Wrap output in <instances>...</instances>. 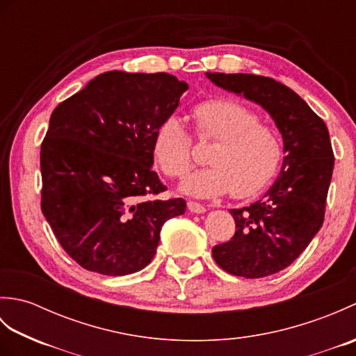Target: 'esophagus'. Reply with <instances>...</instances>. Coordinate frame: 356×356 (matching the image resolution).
<instances>
[{
  "label": "esophagus",
  "instance_id": "obj_1",
  "mask_svg": "<svg viewBox=\"0 0 356 356\" xmlns=\"http://www.w3.org/2000/svg\"><path fill=\"white\" fill-rule=\"evenodd\" d=\"M188 209H190L191 213H194V214L207 213V208L200 205V203H197V202H188Z\"/></svg>",
  "mask_w": 356,
  "mask_h": 356
}]
</instances>
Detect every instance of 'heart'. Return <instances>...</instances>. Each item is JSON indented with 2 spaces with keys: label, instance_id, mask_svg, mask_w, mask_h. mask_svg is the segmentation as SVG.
<instances>
[{
  "label": "heart",
  "instance_id": "1",
  "mask_svg": "<svg viewBox=\"0 0 356 356\" xmlns=\"http://www.w3.org/2000/svg\"><path fill=\"white\" fill-rule=\"evenodd\" d=\"M195 133L214 143L207 151L205 168L191 172L180 191L197 199H214L232 193L243 199L254 195L274 177L282 161V143L274 127L259 120L257 113L234 99H208L191 110ZM153 157L170 177L191 168V139L182 119L170 115L153 134Z\"/></svg>",
  "mask_w": 356,
  "mask_h": 356
}]
</instances>
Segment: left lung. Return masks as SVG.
I'll return each instance as SVG.
<instances>
[{
    "label": "left lung",
    "instance_id": "8db88e82",
    "mask_svg": "<svg viewBox=\"0 0 356 356\" xmlns=\"http://www.w3.org/2000/svg\"><path fill=\"white\" fill-rule=\"evenodd\" d=\"M207 78L260 105L282 134L286 154L263 197L229 211L236 234L214 246L213 257L237 277L277 274L305 251L323 225L335 162L327 127L293 90L275 79L246 73H207Z\"/></svg>",
    "mask_w": 356,
    "mask_h": 356
}]
</instances>
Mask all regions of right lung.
<instances>
[{"label":"right lung","instance_id":"obj_1","mask_svg":"<svg viewBox=\"0 0 356 356\" xmlns=\"http://www.w3.org/2000/svg\"><path fill=\"white\" fill-rule=\"evenodd\" d=\"M186 90L168 73L113 70L51 113L41 145V209L84 269L113 277L143 269L163 223L185 213L184 199H142L166 190L151 170V143Z\"/></svg>","mask_w":356,"mask_h":356}]
</instances>
